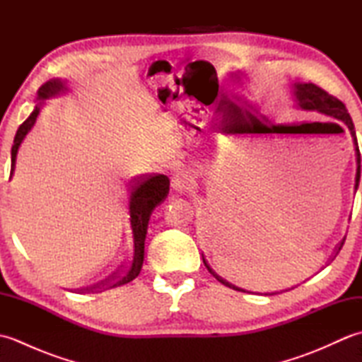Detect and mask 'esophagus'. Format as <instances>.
Wrapping results in <instances>:
<instances>
[{"label": "esophagus", "mask_w": 362, "mask_h": 362, "mask_svg": "<svg viewBox=\"0 0 362 362\" xmlns=\"http://www.w3.org/2000/svg\"><path fill=\"white\" fill-rule=\"evenodd\" d=\"M193 182H194L193 175H191L188 171H180L173 177L171 185L175 191H187L193 187Z\"/></svg>", "instance_id": "esophagus-1"}]
</instances>
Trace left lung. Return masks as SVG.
<instances>
[{"mask_svg": "<svg viewBox=\"0 0 362 362\" xmlns=\"http://www.w3.org/2000/svg\"><path fill=\"white\" fill-rule=\"evenodd\" d=\"M296 99H297V104L298 107H302V109L305 110H314V112H320L327 115V117H332L334 118L337 122H341V124H345L349 127L350 134L353 136V143H355L356 146V160H358V171H356V185L355 188H358V183H359V177H361V153H359V148H358V140H356V134H355V126H353V121H351V117L350 113L347 112V109H345V105L342 101H339V99L334 98L333 95H329L328 91H325L324 88L317 87L316 83H296ZM345 243V238L344 240L336 245V253H334V258L337 253L341 252L342 245ZM204 257V255H202ZM204 259V264L205 267L209 269V272L218 281H221L222 284H226V286L228 288H233L236 291H243L240 288L233 286L232 283L226 281L224 279H221V276L218 274H214L211 271V267L206 264L205 258Z\"/></svg>", "mask_w": 362, "mask_h": 362, "instance_id": "left-lung-1", "label": "left lung"}]
</instances>
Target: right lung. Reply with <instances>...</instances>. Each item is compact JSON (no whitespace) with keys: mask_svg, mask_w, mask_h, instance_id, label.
<instances>
[{"mask_svg":"<svg viewBox=\"0 0 362 362\" xmlns=\"http://www.w3.org/2000/svg\"><path fill=\"white\" fill-rule=\"evenodd\" d=\"M65 90L64 82L60 81H49L45 86L38 88V99H46L49 96L57 95L59 91ZM40 113V107H35V110L29 115V118L18 127L17 135L13 138L12 146V165H11V177L15 169V160H17V152L21 141L33 126ZM9 177V179H11ZM169 191V179L163 174H151V175H140L134 179L132 187H130V197H129V214H130V227H132V238H134V253L127 266L122 271L110 275L99 284H95L91 288L81 289L83 291H103L115 286H121L136 279L141 271L143 259H144V240L148 233V222L152 214V210L163 202Z\"/></svg>","mask_w":362,"mask_h":362,"instance_id":"1","label":"right lung"}]
</instances>
